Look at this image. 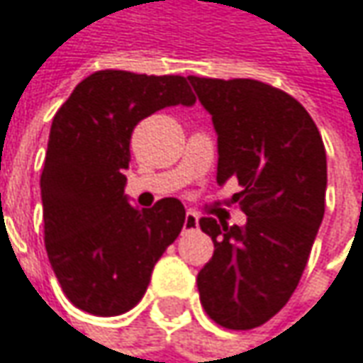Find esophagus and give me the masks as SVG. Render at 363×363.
Instances as JSON below:
<instances>
[{
	"label": "esophagus",
	"mask_w": 363,
	"mask_h": 363,
	"mask_svg": "<svg viewBox=\"0 0 363 363\" xmlns=\"http://www.w3.org/2000/svg\"><path fill=\"white\" fill-rule=\"evenodd\" d=\"M199 228V217L197 213L186 211L184 215V223H182V231H193V229Z\"/></svg>",
	"instance_id": "esophagus-1"
}]
</instances>
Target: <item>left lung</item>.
<instances>
[{
  "label": "left lung",
  "instance_id": "left-lung-1",
  "mask_svg": "<svg viewBox=\"0 0 363 363\" xmlns=\"http://www.w3.org/2000/svg\"><path fill=\"white\" fill-rule=\"evenodd\" d=\"M217 132V182L238 179L247 223L201 217L213 256L197 276L205 313L225 329L270 321L305 272L325 213L321 134L292 95L254 79L189 77Z\"/></svg>",
  "mask_w": 363,
  "mask_h": 363
}]
</instances>
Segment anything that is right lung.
Listing matches in <instances>:
<instances>
[{
	"label": "right lung",
	"mask_w": 363,
	"mask_h": 363,
	"mask_svg": "<svg viewBox=\"0 0 363 363\" xmlns=\"http://www.w3.org/2000/svg\"><path fill=\"white\" fill-rule=\"evenodd\" d=\"M181 74L97 71L83 79L52 119L40 174L44 245L72 305L113 317L140 303L154 264L184 223L179 199L138 209L123 195L130 140L144 118L193 105Z\"/></svg>",
	"instance_id": "obj_1"
}]
</instances>
